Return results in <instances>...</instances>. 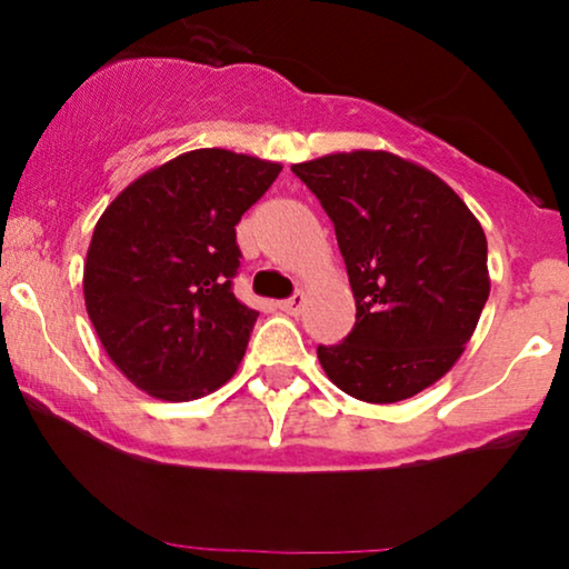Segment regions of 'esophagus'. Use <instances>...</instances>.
Returning <instances> with one entry per match:
<instances>
[{
  "label": "esophagus",
  "mask_w": 569,
  "mask_h": 569,
  "mask_svg": "<svg viewBox=\"0 0 569 569\" xmlns=\"http://www.w3.org/2000/svg\"><path fill=\"white\" fill-rule=\"evenodd\" d=\"M302 307H305V293L302 291H297L291 299H283V302H280V310L289 312V316H299V312H302Z\"/></svg>",
  "instance_id": "obj_1"
}]
</instances>
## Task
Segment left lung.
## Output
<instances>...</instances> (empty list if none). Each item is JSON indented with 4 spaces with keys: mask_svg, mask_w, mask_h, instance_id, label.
Segmentation results:
<instances>
[{
    "mask_svg": "<svg viewBox=\"0 0 569 569\" xmlns=\"http://www.w3.org/2000/svg\"><path fill=\"white\" fill-rule=\"evenodd\" d=\"M335 221L356 326L318 361L339 390L396 403L439 382L489 297L487 238L447 181L382 149L291 166Z\"/></svg>",
    "mask_w": 569,
    "mask_h": 569,
    "instance_id": "1",
    "label": "left lung"
}]
</instances>
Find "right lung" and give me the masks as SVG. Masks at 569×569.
I'll list each match as a JSON object with an SVG mask.
<instances>
[{
    "label": "right lung",
    "instance_id": "1",
    "mask_svg": "<svg viewBox=\"0 0 569 569\" xmlns=\"http://www.w3.org/2000/svg\"><path fill=\"white\" fill-rule=\"evenodd\" d=\"M283 166L194 149L122 189L84 259V307L112 363L143 393L192 401L238 371L257 310L238 302L234 224Z\"/></svg>",
    "mask_w": 569,
    "mask_h": 569
}]
</instances>
